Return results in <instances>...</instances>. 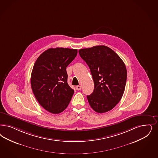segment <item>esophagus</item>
<instances>
[{
	"mask_svg": "<svg viewBox=\"0 0 158 158\" xmlns=\"http://www.w3.org/2000/svg\"><path fill=\"white\" fill-rule=\"evenodd\" d=\"M76 90H81V89H82V87L81 86H76Z\"/></svg>",
	"mask_w": 158,
	"mask_h": 158,
	"instance_id": "esophagus-1",
	"label": "esophagus"
}]
</instances>
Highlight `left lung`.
Segmentation results:
<instances>
[{"mask_svg":"<svg viewBox=\"0 0 158 158\" xmlns=\"http://www.w3.org/2000/svg\"><path fill=\"white\" fill-rule=\"evenodd\" d=\"M79 53L89 66L94 81V90L87 96L93 110L103 113L118 103L125 90L127 69L120 56L104 45L79 49Z\"/></svg>","mask_w":158,"mask_h":158,"instance_id":"1","label":"left lung"}]
</instances>
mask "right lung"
I'll return each mask as SVG.
<instances>
[{
  "instance_id": "right-lung-1",
  "label": "right lung",
  "mask_w": 158,
  "mask_h": 158,
  "mask_svg": "<svg viewBox=\"0 0 158 158\" xmlns=\"http://www.w3.org/2000/svg\"><path fill=\"white\" fill-rule=\"evenodd\" d=\"M77 49L55 48L38 56L31 76V86L39 104L49 113L58 114L68 107L74 90L68 85L66 68Z\"/></svg>"
}]
</instances>
